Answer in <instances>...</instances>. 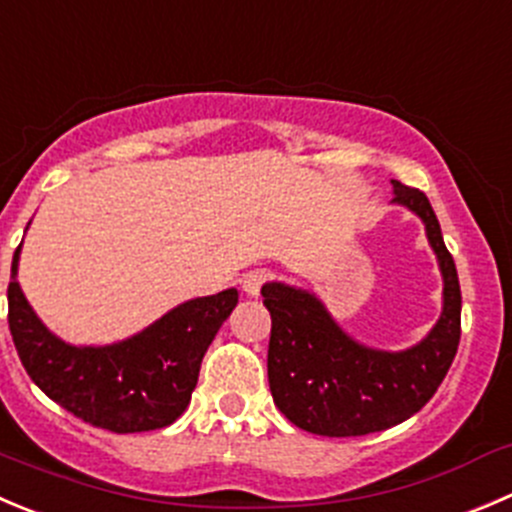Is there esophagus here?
<instances>
[{
	"instance_id": "obj_1",
	"label": "esophagus",
	"mask_w": 512,
	"mask_h": 512,
	"mask_svg": "<svg viewBox=\"0 0 512 512\" xmlns=\"http://www.w3.org/2000/svg\"><path fill=\"white\" fill-rule=\"evenodd\" d=\"M270 280V272L267 270H252V272H247L245 277H242V290L247 292V295H260V290H262V285H265V282Z\"/></svg>"
}]
</instances>
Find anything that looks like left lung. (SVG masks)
I'll return each mask as SVG.
<instances>
[{"label": "left lung", "mask_w": 512, "mask_h": 512, "mask_svg": "<svg viewBox=\"0 0 512 512\" xmlns=\"http://www.w3.org/2000/svg\"><path fill=\"white\" fill-rule=\"evenodd\" d=\"M393 202L423 220L443 272V312L433 330L400 352L352 340L320 297L285 282L262 285L272 317L267 380L280 413L327 438L380 433L418 413L448 375L460 342V282L430 200L393 180Z\"/></svg>", "instance_id": "obj_1"}]
</instances>
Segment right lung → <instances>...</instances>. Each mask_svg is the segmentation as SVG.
Wrapping results in <instances>:
<instances>
[{
    "mask_svg": "<svg viewBox=\"0 0 512 512\" xmlns=\"http://www.w3.org/2000/svg\"><path fill=\"white\" fill-rule=\"evenodd\" d=\"M7 287L9 332L24 370L47 398L94 428L145 433L175 423L190 405L202 357L237 305V290L195 297L114 345H69L34 315L17 282Z\"/></svg>",
    "mask_w": 512,
    "mask_h": 512,
    "instance_id": "add662e5",
    "label": "right lung"
}]
</instances>
